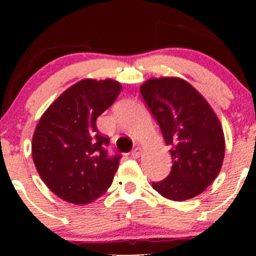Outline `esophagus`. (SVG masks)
I'll list each match as a JSON object with an SVG mask.
<instances>
[{
	"mask_svg": "<svg viewBox=\"0 0 256 256\" xmlns=\"http://www.w3.org/2000/svg\"><path fill=\"white\" fill-rule=\"evenodd\" d=\"M141 154H142V148L141 147H135V148L131 151V156L134 157V158H138V157L141 156Z\"/></svg>",
	"mask_w": 256,
	"mask_h": 256,
	"instance_id": "34e87169",
	"label": "esophagus"
}]
</instances>
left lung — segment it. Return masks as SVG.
I'll return each instance as SVG.
<instances>
[{
	"mask_svg": "<svg viewBox=\"0 0 256 256\" xmlns=\"http://www.w3.org/2000/svg\"><path fill=\"white\" fill-rule=\"evenodd\" d=\"M140 92L171 146V174L152 188L174 202L194 198L213 183L223 164L226 140L218 116L182 78L147 79Z\"/></svg>",
	"mask_w": 256,
	"mask_h": 256,
	"instance_id": "obj_1",
	"label": "left lung"
}]
</instances>
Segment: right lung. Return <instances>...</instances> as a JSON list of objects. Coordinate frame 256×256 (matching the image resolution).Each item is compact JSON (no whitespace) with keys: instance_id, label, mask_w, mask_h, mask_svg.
<instances>
[{"instance_id":"right-lung-1","label":"right lung","mask_w":256,"mask_h":256,"mask_svg":"<svg viewBox=\"0 0 256 256\" xmlns=\"http://www.w3.org/2000/svg\"><path fill=\"white\" fill-rule=\"evenodd\" d=\"M114 79H82L64 90L40 116L32 138L38 174L60 200L88 204L112 186L120 154L109 156V138L96 118L120 94Z\"/></svg>"}]
</instances>
